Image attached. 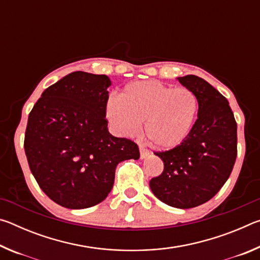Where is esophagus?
I'll return each mask as SVG.
<instances>
[{
  "label": "esophagus",
  "instance_id": "1",
  "mask_svg": "<svg viewBox=\"0 0 260 260\" xmlns=\"http://www.w3.org/2000/svg\"><path fill=\"white\" fill-rule=\"evenodd\" d=\"M149 155H150V152L147 149L144 148H140V158L141 159H144V158H147Z\"/></svg>",
  "mask_w": 260,
  "mask_h": 260
}]
</instances>
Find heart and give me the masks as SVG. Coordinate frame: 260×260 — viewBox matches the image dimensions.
Listing matches in <instances>:
<instances>
[{"label":"heart","instance_id":"obj_1","mask_svg":"<svg viewBox=\"0 0 260 260\" xmlns=\"http://www.w3.org/2000/svg\"><path fill=\"white\" fill-rule=\"evenodd\" d=\"M199 100L186 87L173 88L157 81L127 85L119 98L109 99L105 114L122 136L138 133L144 121L147 138L159 149L181 144L195 124Z\"/></svg>","mask_w":260,"mask_h":260}]
</instances>
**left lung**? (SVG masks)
Instances as JSON below:
<instances>
[{
	"instance_id": "obj_1",
	"label": "left lung",
	"mask_w": 260,
	"mask_h": 260,
	"mask_svg": "<svg viewBox=\"0 0 260 260\" xmlns=\"http://www.w3.org/2000/svg\"><path fill=\"white\" fill-rule=\"evenodd\" d=\"M177 79L199 100L197 120L181 144L156 153L164 171L149 184L162 203L190 209L212 199L230 178L237 153V125L225 96L208 81L192 74Z\"/></svg>"
}]
</instances>
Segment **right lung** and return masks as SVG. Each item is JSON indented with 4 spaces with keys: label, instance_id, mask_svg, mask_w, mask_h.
Masks as SVG:
<instances>
[{
    "label": "right lung",
    "instance_id": "1",
    "mask_svg": "<svg viewBox=\"0 0 260 260\" xmlns=\"http://www.w3.org/2000/svg\"><path fill=\"white\" fill-rule=\"evenodd\" d=\"M111 80L76 71L43 91L30 111L25 153L43 192L68 209L107 199L120 161L139 159L131 140L109 133L105 107Z\"/></svg>",
    "mask_w": 260,
    "mask_h": 260
}]
</instances>
